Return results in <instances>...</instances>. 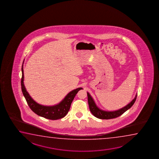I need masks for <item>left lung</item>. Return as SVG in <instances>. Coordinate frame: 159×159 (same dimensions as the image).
<instances>
[{"label": "left lung", "instance_id": "1", "mask_svg": "<svg viewBox=\"0 0 159 159\" xmlns=\"http://www.w3.org/2000/svg\"><path fill=\"white\" fill-rule=\"evenodd\" d=\"M87 96H88V102H89V110L91 112V113L93 114V115L98 119L108 120V119H114L121 116V115H122L124 112H125L127 110H128L131 107L132 105H134L135 103L137 97V94H136L134 99H133L132 101H131L128 105L125 106L124 107L121 108L118 110L113 111H104L100 109V108L96 105L93 98L92 97L91 94H89V92H87Z\"/></svg>", "mask_w": 159, "mask_h": 159}]
</instances>
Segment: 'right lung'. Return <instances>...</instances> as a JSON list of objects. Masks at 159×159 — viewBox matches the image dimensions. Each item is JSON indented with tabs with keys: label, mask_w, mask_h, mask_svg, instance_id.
<instances>
[{
	"label": "right lung",
	"mask_w": 159,
	"mask_h": 159,
	"mask_svg": "<svg viewBox=\"0 0 159 159\" xmlns=\"http://www.w3.org/2000/svg\"><path fill=\"white\" fill-rule=\"evenodd\" d=\"M23 63L22 66V77L21 79V87L23 94L24 95L27 103L32 110L38 115V116L43 117L44 118L56 120L62 119L67 114L70 108V105L73 100L78 92L82 89L80 87L73 89L69 92L66 96L59 103L54 106H44L36 102L30 96L24 84V71H23Z\"/></svg>",
	"instance_id": "right-lung-1"
}]
</instances>
